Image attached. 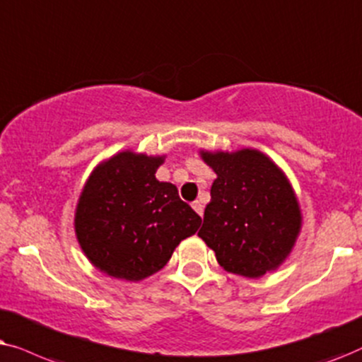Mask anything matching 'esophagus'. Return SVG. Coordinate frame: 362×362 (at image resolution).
Returning a JSON list of instances; mask_svg holds the SVG:
<instances>
[{
  "mask_svg": "<svg viewBox=\"0 0 362 362\" xmlns=\"http://www.w3.org/2000/svg\"><path fill=\"white\" fill-rule=\"evenodd\" d=\"M192 209H194L200 216L204 215V205H202V202H199V200L192 202Z\"/></svg>",
  "mask_w": 362,
  "mask_h": 362,
  "instance_id": "1",
  "label": "esophagus"
}]
</instances>
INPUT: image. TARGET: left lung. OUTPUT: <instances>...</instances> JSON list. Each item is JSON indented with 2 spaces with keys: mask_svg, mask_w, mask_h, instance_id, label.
<instances>
[{
  "mask_svg": "<svg viewBox=\"0 0 362 362\" xmlns=\"http://www.w3.org/2000/svg\"><path fill=\"white\" fill-rule=\"evenodd\" d=\"M216 178L199 237L226 272L259 278L290 255L301 228L300 205L285 173L264 153L202 152Z\"/></svg>",
  "mask_w": 362,
  "mask_h": 362,
  "instance_id": "obj_1",
  "label": "left lung"
}]
</instances>
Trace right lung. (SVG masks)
<instances>
[{
	"instance_id": "obj_1",
	"label": "right lung",
	"mask_w": 362,
	"mask_h": 362,
	"mask_svg": "<svg viewBox=\"0 0 362 362\" xmlns=\"http://www.w3.org/2000/svg\"><path fill=\"white\" fill-rule=\"evenodd\" d=\"M163 157L120 152L93 172L76 209V235L89 262L109 276L141 281L170 259L202 218L156 172Z\"/></svg>"
}]
</instances>
